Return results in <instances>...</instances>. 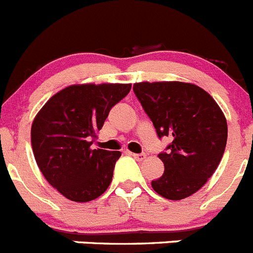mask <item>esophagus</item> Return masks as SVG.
<instances>
[{
  "label": "esophagus",
  "instance_id": "34e87169",
  "mask_svg": "<svg viewBox=\"0 0 253 253\" xmlns=\"http://www.w3.org/2000/svg\"><path fill=\"white\" fill-rule=\"evenodd\" d=\"M130 155L134 157L135 160H138V161H143V160L146 159V153H130Z\"/></svg>",
  "mask_w": 253,
  "mask_h": 253
}]
</instances>
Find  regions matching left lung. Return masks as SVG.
<instances>
[{
  "label": "left lung",
  "instance_id": "obj_1",
  "mask_svg": "<svg viewBox=\"0 0 253 253\" xmlns=\"http://www.w3.org/2000/svg\"><path fill=\"white\" fill-rule=\"evenodd\" d=\"M133 90L157 135L172 138L168 152L159 153L165 170L152 188L168 200L189 197L206 184L224 155L228 124L223 111L192 83L142 82Z\"/></svg>",
  "mask_w": 253,
  "mask_h": 253
}]
</instances>
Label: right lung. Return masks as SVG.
<instances>
[{"mask_svg":"<svg viewBox=\"0 0 253 253\" xmlns=\"http://www.w3.org/2000/svg\"><path fill=\"white\" fill-rule=\"evenodd\" d=\"M131 84H74L44 103L32 124V148L47 182L74 202H88L109 188L119 151L90 150L112 106Z\"/></svg>","mask_w":253,"mask_h":253,"instance_id":"1","label":"right lung"}]
</instances>
